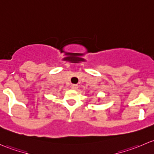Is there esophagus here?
<instances>
[{"label": "esophagus", "mask_w": 154, "mask_h": 154, "mask_svg": "<svg viewBox=\"0 0 154 154\" xmlns=\"http://www.w3.org/2000/svg\"><path fill=\"white\" fill-rule=\"evenodd\" d=\"M71 88H72V89H74V90H76V89H77V88H78V85H77V84H72L71 85Z\"/></svg>", "instance_id": "esophagus-1"}]
</instances>
